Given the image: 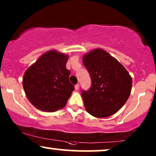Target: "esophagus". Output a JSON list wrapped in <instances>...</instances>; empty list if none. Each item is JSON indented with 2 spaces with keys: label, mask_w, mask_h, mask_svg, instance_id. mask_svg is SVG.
<instances>
[{
  "label": "esophagus",
  "mask_w": 156,
  "mask_h": 156,
  "mask_svg": "<svg viewBox=\"0 0 156 156\" xmlns=\"http://www.w3.org/2000/svg\"><path fill=\"white\" fill-rule=\"evenodd\" d=\"M79 87H80L79 83H77L76 85L75 86V89H76V90H78V89H79Z\"/></svg>",
  "instance_id": "obj_1"
}]
</instances>
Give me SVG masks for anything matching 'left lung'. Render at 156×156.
<instances>
[{
    "label": "left lung",
    "mask_w": 156,
    "mask_h": 156,
    "mask_svg": "<svg viewBox=\"0 0 156 156\" xmlns=\"http://www.w3.org/2000/svg\"><path fill=\"white\" fill-rule=\"evenodd\" d=\"M83 63L92 79V87L83 91L86 110L97 118L116 114L129 98L132 78L114 57L101 48L83 55Z\"/></svg>",
    "instance_id": "8db88e82"
}]
</instances>
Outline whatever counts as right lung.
<instances>
[{
  "label": "right lung",
  "instance_id": "obj_1",
  "mask_svg": "<svg viewBox=\"0 0 156 156\" xmlns=\"http://www.w3.org/2000/svg\"><path fill=\"white\" fill-rule=\"evenodd\" d=\"M69 55L51 50L24 73L23 86L28 101L41 111L53 112L64 108L74 90L66 68Z\"/></svg>",
  "mask_w": 156,
  "mask_h": 156
}]
</instances>
